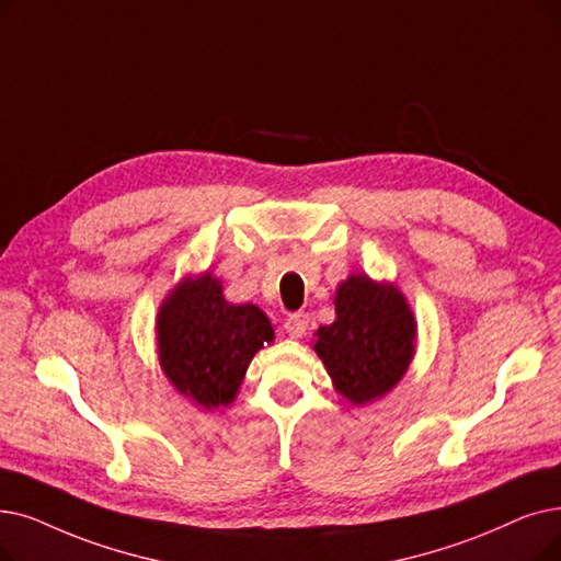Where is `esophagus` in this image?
<instances>
[{
  "label": "esophagus",
  "instance_id": "1",
  "mask_svg": "<svg viewBox=\"0 0 561 561\" xmlns=\"http://www.w3.org/2000/svg\"><path fill=\"white\" fill-rule=\"evenodd\" d=\"M307 328H309V316H307L305 311L290 313L288 319L284 321V330H286L290 336H296V339H300V336L307 332Z\"/></svg>",
  "mask_w": 561,
  "mask_h": 561
}]
</instances>
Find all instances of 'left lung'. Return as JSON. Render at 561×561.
Here are the masks:
<instances>
[{
	"mask_svg": "<svg viewBox=\"0 0 561 561\" xmlns=\"http://www.w3.org/2000/svg\"><path fill=\"white\" fill-rule=\"evenodd\" d=\"M336 319L316 332L339 394L351 403H369L392 389L415 353V319L394 286L353 275L339 286Z\"/></svg>",
	"mask_w": 561,
	"mask_h": 561,
	"instance_id": "left-lung-1",
	"label": "left lung"
}]
</instances>
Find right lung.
Listing matches in <instances>:
<instances>
[{
    "label": "right lung",
    "instance_id": "right-lung-1",
    "mask_svg": "<svg viewBox=\"0 0 561 561\" xmlns=\"http://www.w3.org/2000/svg\"><path fill=\"white\" fill-rule=\"evenodd\" d=\"M275 339L254 305H229L210 275L185 279L158 313V351L167 378L206 410L229 405L250 362Z\"/></svg>",
    "mask_w": 561,
    "mask_h": 561
}]
</instances>
